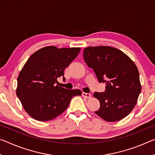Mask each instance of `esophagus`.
Segmentation results:
<instances>
[{"label":"esophagus","instance_id":"34e87169","mask_svg":"<svg viewBox=\"0 0 155 155\" xmlns=\"http://www.w3.org/2000/svg\"><path fill=\"white\" fill-rule=\"evenodd\" d=\"M82 96L83 97H85V98H91V94L90 93L83 92L82 93Z\"/></svg>","mask_w":155,"mask_h":155}]
</instances>
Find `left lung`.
<instances>
[{
    "label": "left lung",
    "mask_w": 155,
    "mask_h": 155,
    "mask_svg": "<svg viewBox=\"0 0 155 155\" xmlns=\"http://www.w3.org/2000/svg\"><path fill=\"white\" fill-rule=\"evenodd\" d=\"M87 66L94 70L104 92H94L101 106L95 114L107 122L122 120L130 114L141 91L137 66L122 51L114 47H87L83 51Z\"/></svg>",
    "instance_id": "8db88e82"
}]
</instances>
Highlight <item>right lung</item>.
I'll return each mask as SVG.
<instances>
[{
    "instance_id": "right-lung-1",
    "label": "right lung",
    "mask_w": 155,
    "mask_h": 155,
    "mask_svg": "<svg viewBox=\"0 0 155 155\" xmlns=\"http://www.w3.org/2000/svg\"><path fill=\"white\" fill-rule=\"evenodd\" d=\"M80 48H57L46 46L38 50L26 62L17 79L16 95L27 114L38 121H48L61 114L79 90L56 85L64 78V70L77 57Z\"/></svg>"
}]
</instances>
